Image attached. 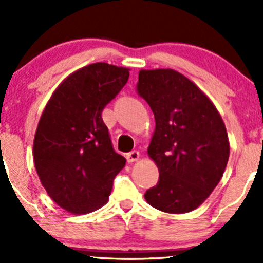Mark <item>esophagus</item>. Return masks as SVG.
I'll list each match as a JSON object with an SVG mask.
<instances>
[{
  "label": "esophagus",
  "mask_w": 263,
  "mask_h": 263,
  "mask_svg": "<svg viewBox=\"0 0 263 263\" xmlns=\"http://www.w3.org/2000/svg\"><path fill=\"white\" fill-rule=\"evenodd\" d=\"M138 158H139V152L138 151H133L130 153L126 154V160H128V163L135 162V160H138Z\"/></svg>",
  "instance_id": "esophagus-1"
}]
</instances>
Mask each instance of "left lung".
Wrapping results in <instances>:
<instances>
[{"instance_id":"obj_1","label":"left lung","mask_w":263,"mask_h":263,"mask_svg":"<svg viewBox=\"0 0 263 263\" xmlns=\"http://www.w3.org/2000/svg\"><path fill=\"white\" fill-rule=\"evenodd\" d=\"M137 92L155 118L148 154L159 169L146 202L166 213L199 207L223 176L230 143L216 106L196 84L172 69L140 70Z\"/></svg>"}]
</instances>
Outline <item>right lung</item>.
I'll return each mask as SVG.
<instances>
[{"mask_svg":"<svg viewBox=\"0 0 263 263\" xmlns=\"http://www.w3.org/2000/svg\"><path fill=\"white\" fill-rule=\"evenodd\" d=\"M128 79L125 67L87 65L65 79L42 112L33 140L36 172L53 202L70 213H89L106 203L125 165L101 112Z\"/></svg>","mask_w":263,"mask_h":263,"instance_id":"obj_1","label":"right lung"}]
</instances>
